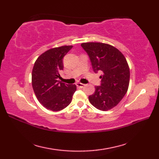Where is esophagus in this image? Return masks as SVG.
Listing matches in <instances>:
<instances>
[{
  "label": "esophagus",
  "mask_w": 159,
  "mask_h": 159,
  "mask_svg": "<svg viewBox=\"0 0 159 159\" xmlns=\"http://www.w3.org/2000/svg\"><path fill=\"white\" fill-rule=\"evenodd\" d=\"M76 85L77 87H80V88H82V87L85 86V85H84V84H83V83H76Z\"/></svg>",
  "instance_id": "1"
}]
</instances>
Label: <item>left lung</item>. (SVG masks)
<instances>
[{"label":"left lung","instance_id":"1","mask_svg":"<svg viewBox=\"0 0 159 159\" xmlns=\"http://www.w3.org/2000/svg\"><path fill=\"white\" fill-rule=\"evenodd\" d=\"M88 54L92 68L100 72L101 85L95 87V92L89 96L90 103L96 109L108 111L117 106L126 93L130 80L127 61L119 50L100 42L81 43Z\"/></svg>","mask_w":159,"mask_h":159}]
</instances>
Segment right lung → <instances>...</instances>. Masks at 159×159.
Wrapping results in <instances>:
<instances>
[{"label": "right lung", "instance_id": "obj_1", "mask_svg": "<svg viewBox=\"0 0 159 159\" xmlns=\"http://www.w3.org/2000/svg\"><path fill=\"white\" fill-rule=\"evenodd\" d=\"M72 46H63L46 50L35 61L32 71V86L39 102L46 109L58 111L72 102L76 85L58 80L63 69V58Z\"/></svg>", "mask_w": 159, "mask_h": 159}]
</instances>
